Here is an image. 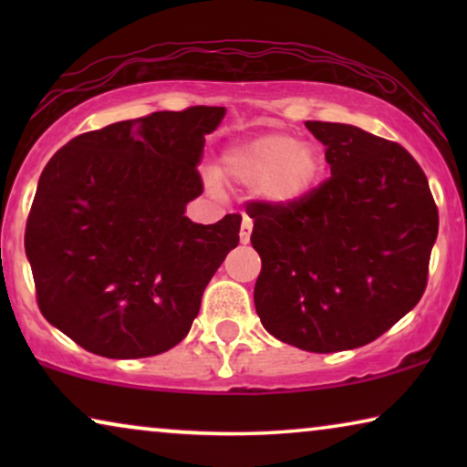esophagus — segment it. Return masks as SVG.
I'll list each match as a JSON object with an SVG mask.
<instances>
[{"instance_id": "esophagus-1", "label": "esophagus", "mask_w": 467, "mask_h": 467, "mask_svg": "<svg viewBox=\"0 0 467 467\" xmlns=\"http://www.w3.org/2000/svg\"><path fill=\"white\" fill-rule=\"evenodd\" d=\"M251 232H253V221L248 219V216H244V219H242V225H240V242H242V244H246V242L251 240Z\"/></svg>"}]
</instances>
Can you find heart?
I'll return each mask as SVG.
<instances>
[{"label": "heart", "instance_id": "heart-1", "mask_svg": "<svg viewBox=\"0 0 467 467\" xmlns=\"http://www.w3.org/2000/svg\"><path fill=\"white\" fill-rule=\"evenodd\" d=\"M223 171L244 187L261 189L270 202L286 203L318 182L323 155L312 142H297L289 133H265L229 149Z\"/></svg>", "mask_w": 467, "mask_h": 467}]
</instances>
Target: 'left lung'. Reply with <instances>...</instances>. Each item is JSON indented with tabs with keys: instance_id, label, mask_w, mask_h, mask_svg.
I'll list each match as a JSON object with an SVG mask.
<instances>
[{
	"instance_id": "left-lung-1",
	"label": "left lung",
	"mask_w": 467,
	"mask_h": 467,
	"mask_svg": "<svg viewBox=\"0 0 467 467\" xmlns=\"http://www.w3.org/2000/svg\"><path fill=\"white\" fill-rule=\"evenodd\" d=\"M331 176L299 200H253L254 308L280 342L337 353L374 342L423 297L438 235L425 171L404 146L308 120Z\"/></svg>"
}]
</instances>
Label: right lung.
Masks as SVG:
<instances>
[{
    "instance_id": "1",
    "label": "right lung",
    "mask_w": 467,
    "mask_h": 467,
    "mask_svg": "<svg viewBox=\"0 0 467 467\" xmlns=\"http://www.w3.org/2000/svg\"><path fill=\"white\" fill-rule=\"evenodd\" d=\"M221 106L152 112L87 131L44 168L25 227L36 299L88 353L140 359L189 334L202 296L240 242V214L184 216Z\"/></svg>"
}]
</instances>
